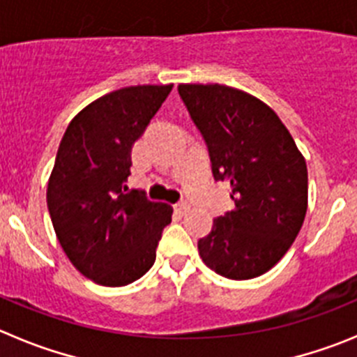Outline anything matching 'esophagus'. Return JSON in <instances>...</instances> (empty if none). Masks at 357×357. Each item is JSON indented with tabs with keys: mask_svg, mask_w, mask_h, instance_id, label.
Returning a JSON list of instances; mask_svg holds the SVG:
<instances>
[{
	"mask_svg": "<svg viewBox=\"0 0 357 357\" xmlns=\"http://www.w3.org/2000/svg\"><path fill=\"white\" fill-rule=\"evenodd\" d=\"M174 209L179 213V215H185V213L190 209V204H188V202L181 201V202H178V204L174 206Z\"/></svg>",
	"mask_w": 357,
	"mask_h": 357,
	"instance_id": "obj_1",
	"label": "esophagus"
}]
</instances>
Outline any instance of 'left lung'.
<instances>
[{"instance_id": "left-lung-1", "label": "left lung", "mask_w": 357, "mask_h": 357, "mask_svg": "<svg viewBox=\"0 0 357 357\" xmlns=\"http://www.w3.org/2000/svg\"><path fill=\"white\" fill-rule=\"evenodd\" d=\"M216 181L236 208L199 239L204 264L231 280L264 275L294 243L308 204V172L289 130L255 96L220 84H179Z\"/></svg>"}]
</instances>
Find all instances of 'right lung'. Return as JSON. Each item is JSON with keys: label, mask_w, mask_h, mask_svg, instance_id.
I'll return each instance as SVG.
<instances>
[{"label": "right lung", "mask_w": 357, "mask_h": 357, "mask_svg": "<svg viewBox=\"0 0 357 357\" xmlns=\"http://www.w3.org/2000/svg\"><path fill=\"white\" fill-rule=\"evenodd\" d=\"M130 86L89 103L70 121L47 186L56 236L75 268L107 287L141 278L156 259L172 208L126 190L133 142L171 93Z\"/></svg>", "instance_id": "1"}]
</instances>
